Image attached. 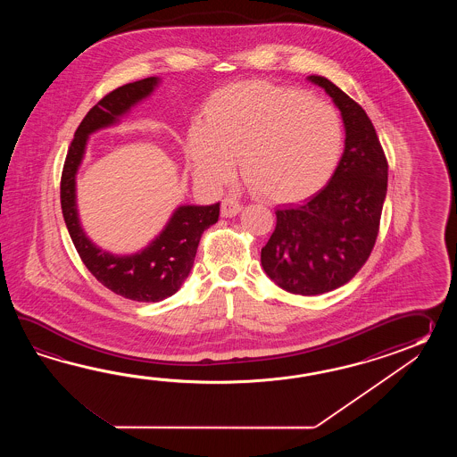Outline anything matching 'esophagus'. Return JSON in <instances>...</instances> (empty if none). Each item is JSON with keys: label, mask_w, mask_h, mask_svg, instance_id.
<instances>
[{"label": "esophagus", "mask_w": 457, "mask_h": 457, "mask_svg": "<svg viewBox=\"0 0 457 457\" xmlns=\"http://www.w3.org/2000/svg\"><path fill=\"white\" fill-rule=\"evenodd\" d=\"M243 205L235 199V197H225L222 201V209L220 214L222 217H235L242 212Z\"/></svg>", "instance_id": "obj_1"}]
</instances>
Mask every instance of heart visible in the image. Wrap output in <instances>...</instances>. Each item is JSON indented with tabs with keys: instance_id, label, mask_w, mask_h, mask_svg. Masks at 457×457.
Here are the masks:
<instances>
[{
	"instance_id": "heart-1",
	"label": "heart",
	"mask_w": 457,
	"mask_h": 457,
	"mask_svg": "<svg viewBox=\"0 0 457 457\" xmlns=\"http://www.w3.org/2000/svg\"><path fill=\"white\" fill-rule=\"evenodd\" d=\"M343 130L337 109L307 93L243 81L220 87L203 107V122L187 129L193 171L207 186L243 178L270 203H294L330 176L340 156Z\"/></svg>"
}]
</instances>
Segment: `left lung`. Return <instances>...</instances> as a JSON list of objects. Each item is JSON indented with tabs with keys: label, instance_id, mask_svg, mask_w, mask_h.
I'll return each mask as SVG.
<instances>
[{
	"label": "left lung",
	"instance_id": "left-lung-1",
	"mask_svg": "<svg viewBox=\"0 0 457 457\" xmlns=\"http://www.w3.org/2000/svg\"><path fill=\"white\" fill-rule=\"evenodd\" d=\"M307 79L323 87L340 109L345 152L317 195L276 211L262 266L284 291L319 295L351 281L368 262L379 233L388 165L366 111L330 79Z\"/></svg>",
	"mask_w": 457,
	"mask_h": 457
}]
</instances>
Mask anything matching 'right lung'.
<instances>
[{"mask_svg":"<svg viewBox=\"0 0 457 457\" xmlns=\"http://www.w3.org/2000/svg\"><path fill=\"white\" fill-rule=\"evenodd\" d=\"M160 78L150 77L127 83L91 107L71 140L60 183V203L71 242L81 262L109 291L137 302H160L173 295L195 264L201 235L219 220L220 204L179 205L165 228L134 254L104 252L87 237L77 209V173L87 150V137L111 127L120 117L150 96Z\"/></svg>","mask_w":457,"mask_h":457,"instance_id":"add662e5","label":"right lung"}]
</instances>
